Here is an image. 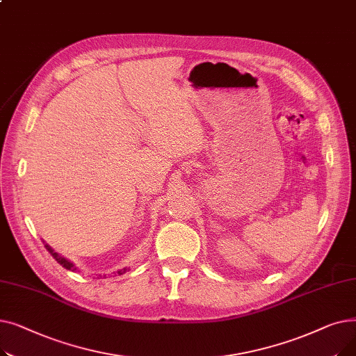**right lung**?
<instances>
[{"mask_svg": "<svg viewBox=\"0 0 356 356\" xmlns=\"http://www.w3.org/2000/svg\"><path fill=\"white\" fill-rule=\"evenodd\" d=\"M44 247H46V250L50 252V255L58 261V263L62 266V267H65L66 270H70V271H76V267L73 266V263L72 261H69V259H66L65 257H62V255H59L58 252H56L50 245H47V244H44ZM127 270L128 268H122V270H120V271H117L118 273V275H121V274H124V273H127Z\"/></svg>", "mask_w": 356, "mask_h": 356, "instance_id": "1", "label": "right lung"}]
</instances>
